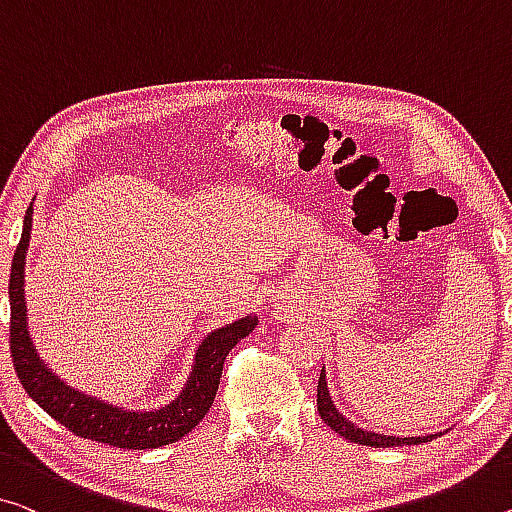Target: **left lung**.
Returning a JSON list of instances; mask_svg holds the SVG:
<instances>
[{
  "label": "left lung",
  "mask_w": 512,
  "mask_h": 512,
  "mask_svg": "<svg viewBox=\"0 0 512 512\" xmlns=\"http://www.w3.org/2000/svg\"><path fill=\"white\" fill-rule=\"evenodd\" d=\"M318 412L322 416V421L327 423L329 428L336 430L338 435L350 439V442L364 444V446H373V448H387V446H412V444H423L435 439L437 435H419V437H403V435H384V432H375V430H364L359 428L357 423H352L348 416H343V412H338V407L334 405L332 393H329L327 387V373L325 366L320 371V380H318Z\"/></svg>",
  "instance_id": "obj_1"
}]
</instances>
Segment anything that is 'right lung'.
<instances>
[{
	"instance_id": "right-lung-1",
	"label": "right lung",
	"mask_w": 512,
	"mask_h": 512,
	"mask_svg": "<svg viewBox=\"0 0 512 512\" xmlns=\"http://www.w3.org/2000/svg\"><path fill=\"white\" fill-rule=\"evenodd\" d=\"M31 217L34 206L29 203L25 212V224L15 249L11 265V357L15 373H18L22 387L29 393L38 407L66 426L70 432L93 442H102L119 448H132V451H144V448H157L178 442L187 432L199 423L210 410L212 400L222 377L224 359L240 338L249 336L258 325L256 313H247L212 329L199 348L194 352L192 371L174 400L162 407L151 410H130V407L114 405L91 393L70 387L68 382L45 364L38 355L34 341L29 336L27 322V300H25V263L31 240Z\"/></svg>"
}]
</instances>
